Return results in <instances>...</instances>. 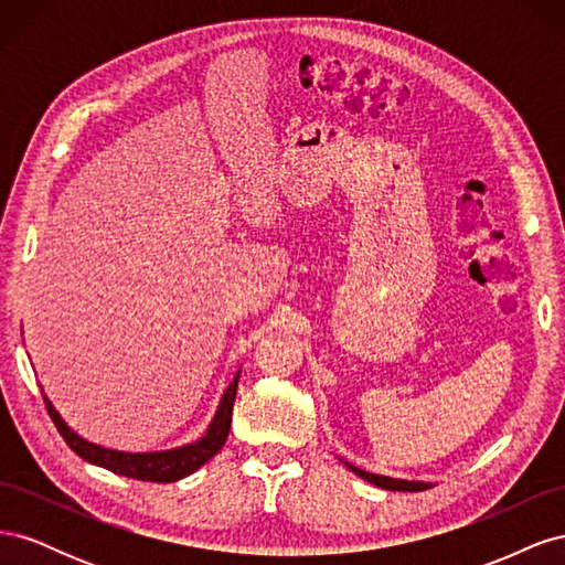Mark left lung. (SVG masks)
<instances>
[{
    "instance_id": "8db88e82",
    "label": "left lung",
    "mask_w": 565,
    "mask_h": 565,
    "mask_svg": "<svg viewBox=\"0 0 565 565\" xmlns=\"http://www.w3.org/2000/svg\"><path fill=\"white\" fill-rule=\"evenodd\" d=\"M344 465L355 473L365 478L367 483L377 486V488H384V490H398V492H422V490H429L434 488L431 483H424V481H405V478H391V476H380V473H370V471H363L358 469L353 465H349V461H344Z\"/></svg>"
}]
</instances>
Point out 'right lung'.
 Masks as SVG:
<instances>
[{
    "instance_id": "add662e5",
    "label": "right lung",
    "mask_w": 565,
    "mask_h": 565,
    "mask_svg": "<svg viewBox=\"0 0 565 565\" xmlns=\"http://www.w3.org/2000/svg\"><path fill=\"white\" fill-rule=\"evenodd\" d=\"M237 380H241V372H235L233 382L224 391V396H221L216 413L207 426V431H204L198 440L185 443V446L169 448V450H156V452H122V450H110L104 446H96V443L84 440L77 431H73L71 426L65 424V419L58 415L54 403L46 398L44 388H42V396H44V403L49 409V417L54 419L63 440L82 459H87L89 465L104 467L119 476L136 478V481L174 483V481H179V478H185L193 471H198L204 461H210L221 448H224V443L231 431V422H233V403H235V393H237Z\"/></svg>"
}]
</instances>
